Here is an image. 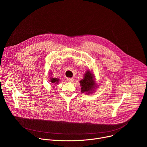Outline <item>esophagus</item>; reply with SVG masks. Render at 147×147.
I'll return each mask as SVG.
<instances>
[{
	"instance_id": "esophagus-1",
	"label": "esophagus",
	"mask_w": 147,
	"mask_h": 147,
	"mask_svg": "<svg viewBox=\"0 0 147 147\" xmlns=\"http://www.w3.org/2000/svg\"><path fill=\"white\" fill-rule=\"evenodd\" d=\"M67 81L69 82H72L74 81V78H67Z\"/></svg>"
}]
</instances>
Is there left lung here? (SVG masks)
<instances>
[{
	"mask_svg": "<svg viewBox=\"0 0 147 147\" xmlns=\"http://www.w3.org/2000/svg\"><path fill=\"white\" fill-rule=\"evenodd\" d=\"M94 80V77L91 71L90 70L87 71L84 76V78L80 82V86H81V92L82 93L87 92L88 94H90L89 93H92L94 88H95L96 87V83Z\"/></svg>",
	"mask_w": 147,
	"mask_h": 147,
	"instance_id": "8db88e82",
	"label": "left lung"
}]
</instances>
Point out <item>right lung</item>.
<instances>
[{
	"label": "right lung",
	"mask_w": 147,
	"mask_h": 147,
	"mask_svg": "<svg viewBox=\"0 0 147 147\" xmlns=\"http://www.w3.org/2000/svg\"><path fill=\"white\" fill-rule=\"evenodd\" d=\"M59 81V80L57 79V78H51V82L52 83H56V84H58Z\"/></svg>",
	"instance_id": "right-lung-1"
}]
</instances>
